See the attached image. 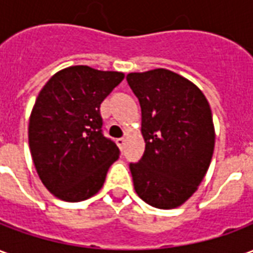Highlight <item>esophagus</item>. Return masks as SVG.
I'll return each mask as SVG.
<instances>
[{
  "instance_id": "34e87169",
  "label": "esophagus",
  "mask_w": 253,
  "mask_h": 253,
  "mask_svg": "<svg viewBox=\"0 0 253 253\" xmlns=\"http://www.w3.org/2000/svg\"><path fill=\"white\" fill-rule=\"evenodd\" d=\"M116 145L119 146L121 150H123V149H125V145H126V139H125V138H118V139H116Z\"/></svg>"
}]
</instances>
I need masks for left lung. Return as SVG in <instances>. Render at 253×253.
I'll use <instances>...</instances> for the list:
<instances>
[{
  "label": "left lung",
  "instance_id": "1",
  "mask_svg": "<svg viewBox=\"0 0 253 253\" xmlns=\"http://www.w3.org/2000/svg\"><path fill=\"white\" fill-rule=\"evenodd\" d=\"M142 111L145 153L130 164L138 196L157 209L181 206L210 167L215 131L209 101L190 80L167 69L128 73Z\"/></svg>",
  "mask_w": 253,
  "mask_h": 253
}]
</instances>
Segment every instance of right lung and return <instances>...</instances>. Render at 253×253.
<instances>
[{"label":"right lung","mask_w":253,"mask_h":253,"mask_svg":"<svg viewBox=\"0 0 253 253\" xmlns=\"http://www.w3.org/2000/svg\"><path fill=\"white\" fill-rule=\"evenodd\" d=\"M123 78L121 72L70 66L55 73L39 92L28 142L36 172L54 196L81 202L104 184L119 149L103 135L100 104Z\"/></svg>","instance_id":"right-lung-1"}]
</instances>
